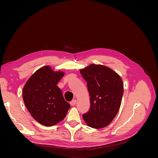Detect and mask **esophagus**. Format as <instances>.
I'll list each match as a JSON object with an SVG mask.
<instances>
[{"label":"esophagus","mask_w":158,"mask_h":158,"mask_svg":"<svg viewBox=\"0 0 158 158\" xmlns=\"http://www.w3.org/2000/svg\"><path fill=\"white\" fill-rule=\"evenodd\" d=\"M76 99H74V100H73V101H72L71 102H70V105L71 106H75V105H76Z\"/></svg>","instance_id":"obj_1"}]
</instances>
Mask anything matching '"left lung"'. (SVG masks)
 <instances>
[{"mask_svg": "<svg viewBox=\"0 0 158 158\" xmlns=\"http://www.w3.org/2000/svg\"><path fill=\"white\" fill-rule=\"evenodd\" d=\"M80 72L87 82L91 102L88 112L82 114L85 122L95 129L108 126L120 107L123 94L121 77L101 64H90Z\"/></svg>", "mask_w": 158, "mask_h": 158, "instance_id": "8db88e82", "label": "left lung"}]
</instances>
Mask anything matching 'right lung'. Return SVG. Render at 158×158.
Segmentation results:
<instances>
[{
  "instance_id": "add662e5",
  "label": "right lung",
  "mask_w": 158,
  "mask_h": 158,
  "mask_svg": "<svg viewBox=\"0 0 158 158\" xmlns=\"http://www.w3.org/2000/svg\"><path fill=\"white\" fill-rule=\"evenodd\" d=\"M63 72H54L49 66L38 70L23 88V100L35 120L45 126H52L66 117L70 107L62 91L57 86Z\"/></svg>"
}]
</instances>
